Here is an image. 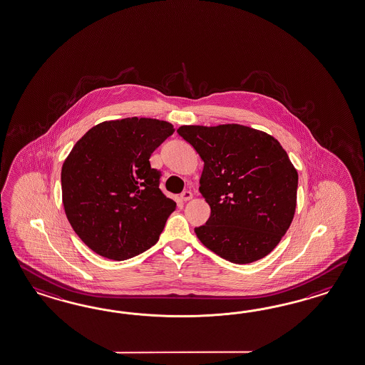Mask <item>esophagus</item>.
<instances>
[{"label":"esophagus","mask_w":365,"mask_h":365,"mask_svg":"<svg viewBox=\"0 0 365 365\" xmlns=\"http://www.w3.org/2000/svg\"><path fill=\"white\" fill-rule=\"evenodd\" d=\"M180 199H182L183 202H187V200L192 199V192H191V191H183V192L180 194Z\"/></svg>","instance_id":"esophagus-1"}]
</instances>
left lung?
<instances>
[{"label":"left lung","mask_w":365,"mask_h":365,"mask_svg":"<svg viewBox=\"0 0 365 365\" xmlns=\"http://www.w3.org/2000/svg\"><path fill=\"white\" fill-rule=\"evenodd\" d=\"M205 162L199 191L211 207L195 228L205 248L233 264L267 256L293 222L298 173L281 143L245 125H182Z\"/></svg>","instance_id":"obj_1"}]
</instances>
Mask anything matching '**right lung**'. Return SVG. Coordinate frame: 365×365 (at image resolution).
Instances as JSON below:
<instances>
[{
    "label": "right lung",
    "instance_id": "right-lung-1",
    "mask_svg": "<svg viewBox=\"0 0 365 365\" xmlns=\"http://www.w3.org/2000/svg\"><path fill=\"white\" fill-rule=\"evenodd\" d=\"M174 126L132 117L95 125L63 162L62 200L72 230L103 257L123 261L153 247L177 203L160 190L151 153Z\"/></svg>",
    "mask_w": 365,
    "mask_h": 365
}]
</instances>
